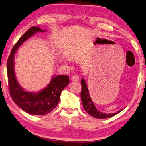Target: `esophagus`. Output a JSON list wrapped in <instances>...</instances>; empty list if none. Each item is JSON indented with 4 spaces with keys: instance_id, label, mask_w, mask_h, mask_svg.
Listing matches in <instances>:
<instances>
[{
    "instance_id": "34e87169",
    "label": "esophagus",
    "mask_w": 146,
    "mask_h": 146,
    "mask_svg": "<svg viewBox=\"0 0 146 146\" xmlns=\"http://www.w3.org/2000/svg\"><path fill=\"white\" fill-rule=\"evenodd\" d=\"M78 79H79V77H78V76H77V75H73L71 78V80L72 81H78Z\"/></svg>"
}]
</instances>
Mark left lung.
<instances>
[{
	"label": "left lung",
	"instance_id": "left-lung-1",
	"mask_svg": "<svg viewBox=\"0 0 146 146\" xmlns=\"http://www.w3.org/2000/svg\"><path fill=\"white\" fill-rule=\"evenodd\" d=\"M81 86L82 90L81 93H80V97H81L82 103H83V108L88 114L92 115V117L98 118V119H105V118H109L113 117V116L115 115L116 114L119 113L121 112L123 109L117 111V113L111 114L103 113L100 112L96 109L95 107L94 104L93 103V101L92 100V98H90V94H89V90L87 88V84L85 83V79H81Z\"/></svg>",
	"mask_w": 146,
	"mask_h": 146
}]
</instances>
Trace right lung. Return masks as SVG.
<instances>
[{"instance_id":"1","label":"right lung","mask_w":146,"mask_h":146,"mask_svg":"<svg viewBox=\"0 0 146 146\" xmlns=\"http://www.w3.org/2000/svg\"><path fill=\"white\" fill-rule=\"evenodd\" d=\"M45 31L37 27H33L26 31L15 44L7 63L8 85L9 94L13 102L27 113L46 115L51 112L59 102L60 96L63 89L69 83L67 75L54 76L45 89L38 92H29L20 86L14 72L13 59L17 50L24 42L37 32Z\"/></svg>"}]
</instances>
